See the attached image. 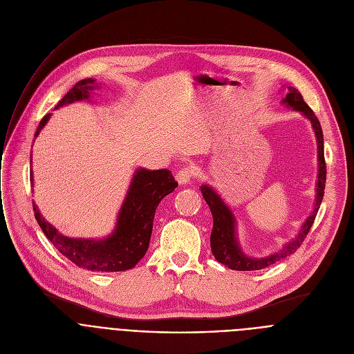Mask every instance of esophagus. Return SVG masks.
<instances>
[{
  "label": "esophagus",
  "mask_w": 354,
  "mask_h": 354,
  "mask_svg": "<svg viewBox=\"0 0 354 354\" xmlns=\"http://www.w3.org/2000/svg\"><path fill=\"white\" fill-rule=\"evenodd\" d=\"M193 175H194V169H193L192 167H185V168H182V169L176 174L175 178H176V180H178L179 185H187V183H190Z\"/></svg>",
  "instance_id": "obj_1"
}]
</instances>
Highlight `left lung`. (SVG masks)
I'll return each instance as SVG.
<instances>
[{
  "mask_svg": "<svg viewBox=\"0 0 354 354\" xmlns=\"http://www.w3.org/2000/svg\"><path fill=\"white\" fill-rule=\"evenodd\" d=\"M281 102L304 115L313 124L315 137H317V144H318V182H317V197H315V206L314 212L307 217V220L302 224L301 230L292 238L290 242H287L279 252H274V254L265 257V258H252L243 254V250L239 246L238 238H236V231H235V217L231 209L224 203V200L218 196V193L210 187L209 185L200 186L201 194H203L206 203L209 205L212 214H213V231L210 235V245H212V252L214 258L225 265L227 268L232 270H261L265 269L281 259H286L287 257L292 255L294 252L301 246V243L304 242L307 234L310 232L315 216L319 210V206L322 203L324 198V190H325V182H326V164H325V156H324V134H322V127L313 112V109L304 102L302 99V95L295 89L294 86H288L286 97L281 100Z\"/></svg>",
  "mask_w": 354,
  "mask_h": 354,
  "instance_id": "1",
  "label": "left lung"
}]
</instances>
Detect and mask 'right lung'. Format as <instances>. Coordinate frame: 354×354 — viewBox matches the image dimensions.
Here are the masks:
<instances>
[{"label":"right lung","instance_id":"right-lung-1","mask_svg":"<svg viewBox=\"0 0 354 354\" xmlns=\"http://www.w3.org/2000/svg\"><path fill=\"white\" fill-rule=\"evenodd\" d=\"M97 88L95 80L86 78L78 81L56 105V109L88 99L91 92ZM50 113L39 123L35 137L44 127ZM32 162V161H30ZM33 183V175L30 172ZM175 182L171 171H148L140 168L134 172L126 198L120 207L115 231L104 239L68 238L60 234L52 224L47 223L33 203L35 218L44 235L56 249L78 268L91 272H123L133 269L145 255L149 245L153 221L160 201L175 190Z\"/></svg>","mask_w":354,"mask_h":354}]
</instances>
